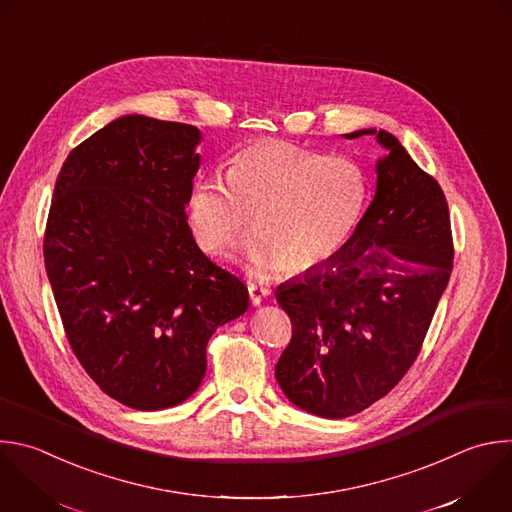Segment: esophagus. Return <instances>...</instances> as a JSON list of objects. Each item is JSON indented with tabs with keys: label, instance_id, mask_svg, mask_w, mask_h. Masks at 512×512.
Returning a JSON list of instances; mask_svg holds the SVG:
<instances>
[{
	"label": "esophagus",
	"instance_id": "1",
	"mask_svg": "<svg viewBox=\"0 0 512 512\" xmlns=\"http://www.w3.org/2000/svg\"><path fill=\"white\" fill-rule=\"evenodd\" d=\"M247 289H249V297H251V303H253V305H261V303L269 297V289L259 287V285H255V283H249Z\"/></svg>",
	"mask_w": 512,
	"mask_h": 512
}]
</instances>
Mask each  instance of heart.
Instances as JSON below:
<instances>
[{
	"label": "heart",
	"instance_id": "heart-1",
	"mask_svg": "<svg viewBox=\"0 0 512 512\" xmlns=\"http://www.w3.org/2000/svg\"><path fill=\"white\" fill-rule=\"evenodd\" d=\"M368 199L364 170L287 142L239 150L227 179H201L189 197V225L203 251L231 255L251 229L249 259L259 273H307L356 231Z\"/></svg>",
	"mask_w": 512,
	"mask_h": 512
}]
</instances>
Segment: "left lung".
<instances>
[{
  "mask_svg": "<svg viewBox=\"0 0 512 512\" xmlns=\"http://www.w3.org/2000/svg\"><path fill=\"white\" fill-rule=\"evenodd\" d=\"M376 195L354 235L303 279L279 285L291 342L275 366L283 394L321 418L354 416L410 370L452 273V231L440 185L386 130Z\"/></svg>",
  "mask_w": 512,
  "mask_h": 512,
  "instance_id": "8db88e82",
  "label": "left lung"
}]
</instances>
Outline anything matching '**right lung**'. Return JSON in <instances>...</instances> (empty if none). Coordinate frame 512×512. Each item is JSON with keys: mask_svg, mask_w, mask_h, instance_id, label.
Returning <instances> with one entry per match:
<instances>
[{"mask_svg": "<svg viewBox=\"0 0 512 512\" xmlns=\"http://www.w3.org/2000/svg\"><path fill=\"white\" fill-rule=\"evenodd\" d=\"M199 142L197 126L128 114L68 154L54 189L44 261L68 342L134 410L193 396L211 335L249 307L187 223Z\"/></svg>", "mask_w": 512, "mask_h": 512, "instance_id": "obj_1", "label": "right lung"}]
</instances>
